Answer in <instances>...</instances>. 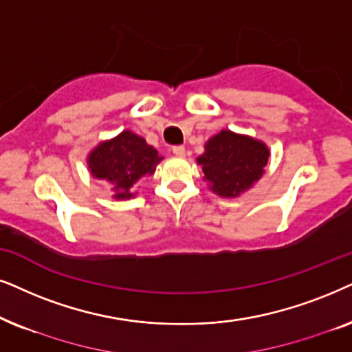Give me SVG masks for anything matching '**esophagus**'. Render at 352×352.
<instances>
[{"mask_svg":"<svg viewBox=\"0 0 352 352\" xmlns=\"http://www.w3.org/2000/svg\"><path fill=\"white\" fill-rule=\"evenodd\" d=\"M172 151H173V154H175V156L185 157V148L184 146H175L172 149Z\"/></svg>","mask_w":352,"mask_h":352,"instance_id":"esophagus-1","label":"esophagus"}]
</instances>
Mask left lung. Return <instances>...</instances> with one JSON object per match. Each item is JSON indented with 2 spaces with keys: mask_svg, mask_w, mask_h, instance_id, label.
Listing matches in <instances>:
<instances>
[{
  "mask_svg": "<svg viewBox=\"0 0 352 352\" xmlns=\"http://www.w3.org/2000/svg\"><path fill=\"white\" fill-rule=\"evenodd\" d=\"M269 156L264 142L223 129L204 143V153L196 162L203 167V180L212 193L238 198L262 179Z\"/></svg>",
  "mask_w": 352,
  "mask_h": 352,
  "instance_id": "8db88e82",
  "label": "left lung"
}]
</instances>
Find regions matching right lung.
Here are the masks:
<instances>
[{
    "label": "right lung",
    "mask_w": 352,
    "mask_h": 352,
    "mask_svg": "<svg viewBox=\"0 0 352 352\" xmlns=\"http://www.w3.org/2000/svg\"><path fill=\"white\" fill-rule=\"evenodd\" d=\"M156 149L132 130H124L117 137L100 142L88 153L87 166L91 177L104 180L114 191V199L135 198L133 185L143 177L153 175L162 161Z\"/></svg>",
    "instance_id": "right-lung-1"
}]
</instances>
